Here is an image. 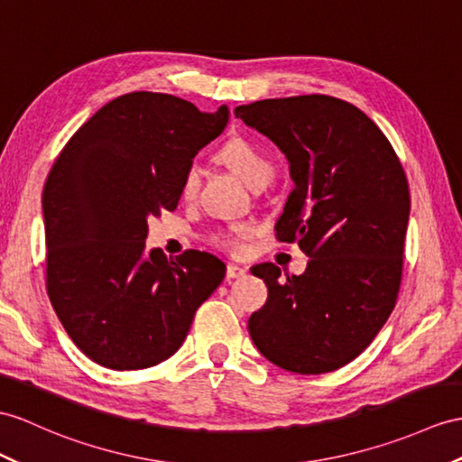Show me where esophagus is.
<instances>
[{"instance_id":"1","label":"esophagus","mask_w":462,"mask_h":462,"mask_svg":"<svg viewBox=\"0 0 462 462\" xmlns=\"http://www.w3.org/2000/svg\"><path fill=\"white\" fill-rule=\"evenodd\" d=\"M249 270L239 266V264H227V280H235V278H245Z\"/></svg>"}]
</instances>
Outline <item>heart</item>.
<instances>
[{
	"mask_svg": "<svg viewBox=\"0 0 462 462\" xmlns=\"http://www.w3.org/2000/svg\"><path fill=\"white\" fill-rule=\"evenodd\" d=\"M221 162L227 164L231 171L237 174L246 186H254L261 180H273L274 178V164L270 162L266 156L256 149V146L249 141L241 137H235L225 143L219 151ZM199 184V171L198 166L192 164L184 172L182 184H180V194L184 198H192L196 194ZM253 229L249 225H233L229 229H223L211 235V241L216 243L221 249L229 253H239L241 251V241L251 237Z\"/></svg>",
	"mask_w": 462,
	"mask_h": 462,
	"instance_id": "obj_1",
	"label": "heart"
}]
</instances>
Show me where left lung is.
<instances>
[{
    "instance_id": "obj_1",
    "label": "left lung",
    "mask_w": 462,
    "mask_h": 462,
    "mask_svg": "<svg viewBox=\"0 0 462 462\" xmlns=\"http://www.w3.org/2000/svg\"><path fill=\"white\" fill-rule=\"evenodd\" d=\"M235 116L286 156L294 189L276 233L310 256L300 276L280 278L273 263L253 266L268 300L249 318L251 339L290 373H331L373 343L396 306L406 174L384 133L343 99H263L235 107Z\"/></svg>"
}]
</instances>
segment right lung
Returning <instances> with one entry per match:
<instances>
[{
	"label": "right lung",
	"mask_w": 462,
	"mask_h": 462,
	"mask_svg": "<svg viewBox=\"0 0 462 462\" xmlns=\"http://www.w3.org/2000/svg\"><path fill=\"white\" fill-rule=\"evenodd\" d=\"M171 94L111 99L66 143L42 192L47 291L66 333L94 363L139 370L182 346L196 310L225 276L201 251H146V219L172 211L180 184L227 127Z\"/></svg>",
	"instance_id": "right-lung-1"
}]
</instances>
